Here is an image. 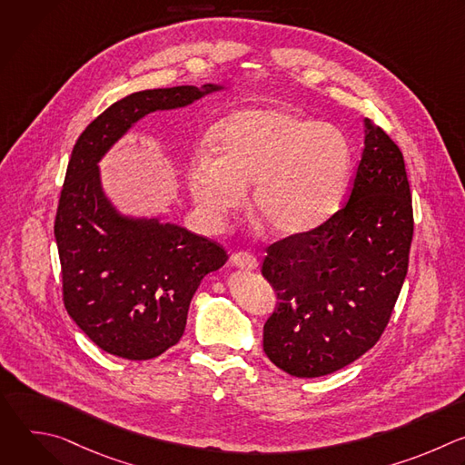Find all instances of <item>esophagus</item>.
Segmentation results:
<instances>
[{
  "mask_svg": "<svg viewBox=\"0 0 465 465\" xmlns=\"http://www.w3.org/2000/svg\"><path fill=\"white\" fill-rule=\"evenodd\" d=\"M232 262L235 264V267L239 269H244V271H255L257 269V257L250 252H235L232 255Z\"/></svg>",
  "mask_w": 465,
  "mask_h": 465,
  "instance_id": "1",
  "label": "esophagus"
}]
</instances>
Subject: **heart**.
Instances as JSON below:
<instances>
[{"instance_id":"obj_1","label":"heart","mask_w":465,"mask_h":465,"mask_svg":"<svg viewBox=\"0 0 465 465\" xmlns=\"http://www.w3.org/2000/svg\"><path fill=\"white\" fill-rule=\"evenodd\" d=\"M189 173L196 206L213 226L239 208L253 183L252 212L282 235L303 233L335 212L351 171L344 132L282 106L224 117Z\"/></svg>"}]
</instances>
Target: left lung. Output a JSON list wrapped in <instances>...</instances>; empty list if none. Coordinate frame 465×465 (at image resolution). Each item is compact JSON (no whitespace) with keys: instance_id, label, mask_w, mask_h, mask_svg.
<instances>
[{"instance_id":"1","label":"left lung","mask_w":465,"mask_h":465,"mask_svg":"<svg viewBox=\"0 0 465 465\" xmlns=\"http://www.w3.org/2000/svg\"><path fill=\"white\" fill-rule=\"evenodd\" d=\"M348 203L316 228L267 246L276 291L262 350L294 377L333 373L373 348L401 292L414 235L401 149L366 119Z\"/></svg>"}]
</instances>
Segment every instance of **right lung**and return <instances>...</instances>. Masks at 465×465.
Returning <instances> with one entry per match:
<instances>
[{
    "label": "right lung",
    "mask_w": 465,
    "mask_h": 465,
    "mask_svg": "<svg viewBox=\"0 0 465 465\" xmlns=\"http://www.w3.org/2000/svg\"><path fill=\"white\" fill-rule=\"evenodd\" d=\"M219 90L206 84L143 90L108 106L79 136L54 217L68 314L103 351L147 361L174 346L203 278L228 259L223 244L176 224L121 217L101 191L97 162L154 110Z\"/></svg>",
    "instance_id": "obj_1"
}]
</instances>
